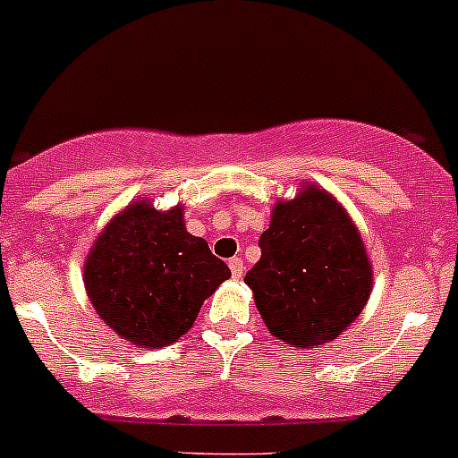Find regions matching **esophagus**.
<instances>
[{
  "label": "esophagus",
  "instance_id": "1",
  "mask_svg": "<svg viewBox=\"0 0 458 458\" xmlns=\"http://www.w3.org/2000/svg\"><path fill=\"white\" fill-rule=\"evenodd\" d=\"M229 270H232L233 279H241V276H242V261H241V259H232V261H229Z\"/></svg>",
  "mask_w": 458,
  "mask_h": 458
}]
</instances>
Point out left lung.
<instances>
[{
  "label": "left lung",
  "mask_w": 458,
  "mask_h": 458,
  "mask_svg": "<svg viewBox=\"0 0 458 458\" xmlns=\"http://www.w3.org/2000/svg\"><path fill=\"white\" fill-rule=\"evenodd\" d=\"M259 245L261 261L245 284L276 341L300 350L335 341L370 300L372 263L359 226L322 186L304 183L276 201Z\"/></svg>",
  "instance_id": "1"
}]
</instances>
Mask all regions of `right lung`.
<instances>
[{"mask_svg": "<svg viewBox=\"0 0 458 458\" xmlns=\"http://www.w3.org/2000/svg\"><path fill=\"white\" fill-rule=\"evenodd\" d=\"M229 276L208 242L188 233L182 204L163 211L152 197L117 211L83 263L98 316L124 341L149 350L177 343Z\"/></svg>", "mask_w": 458, "mask_h": 458, "instance_id": "obj_1", "label": "right lung"}]
</instances>
